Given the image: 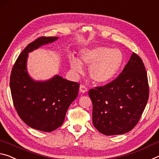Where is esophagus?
<instances>
[{"instance_id":"esophagus-1","label":"esophagus","mask_w":159,"mask_h":159,"mask_svg":"<svg viewBox=\"0 0 159 159\" xmlns=\"http://www.w3.org/2000/svg\"><path fill=\"white\" fill-rule=\"evenodd\" d=\"M80 92L84 93L86 92H87V87H86L84 84H81L80 87Z\"/></svg>"}]
</instances>
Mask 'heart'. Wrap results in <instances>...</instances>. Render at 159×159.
Instances as JSON below:
<instances>
[{"label":"heart","instance_id":"1","mask_svg":"<svg viewBox=\"0 0 159 159\" xmlns=\"http://www.w3.org/2000/svg\"><path fill=\"white\" fill-rule=\"evenodd\" d=\"M123 54L117 48L97 46L84 49L80 53V61L72 58L70 65L77 72L82 70L81 64L89 67V75L95 82L104 83L116 76L123 63Z\"/></svg>","mask_w":159,"mask_h":159}]
</instances>
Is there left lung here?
I'll list each match as a JSON object with an SVG mask.
<instances>
[{"label":"left lung","mask_w":159,"mask_h":159,"mask_svg":"<svg viewBox=\"0 0 159 159\" xmlns=\"http://www.w3.org/2000/svg\"><path fill=\"white\" fill-rule=\"evenodd\" d=\"M149 94L144 65L141 58L133 53L116 79L89 91L93 103V125L106 135L127 133L138 123Z\"/></svg>","instance_id":"obj_1"}]
</instances>
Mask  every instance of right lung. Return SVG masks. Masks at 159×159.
<instances>
[{
    "label": "right lung",
    "instance_id": "1",
    "mask_svg": "<svg viewBox=\"0 0 159 159\" xmlns=\"http://www.w3.org/2000/svg\"><path fill=\"white\" fill-rule=\"evenodd\" d=\"M58 37L41 36L28 44L12 67L10 87L18 116L32 128L52 132L63 123L66 112L77 98L80 84L58 75L46 82H35L29 77L26 68L29 52Z\"/></svg>",
    "mask_w": 159,
    "mask_h": 159
}]
</instances>
